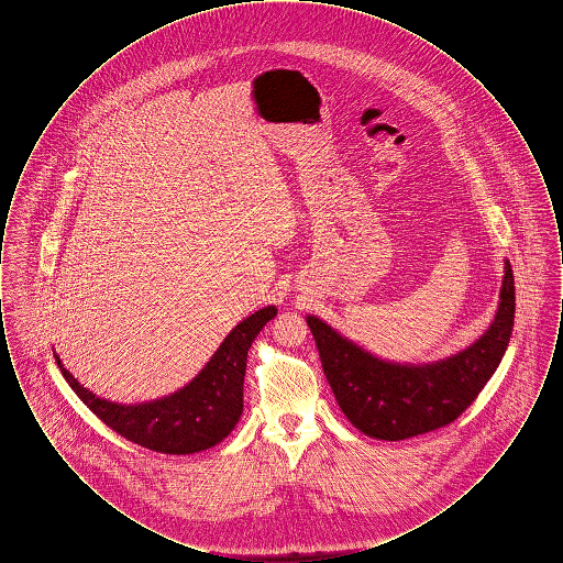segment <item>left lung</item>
Wrapping results in <instances>:
<instances>
[{"mask_svg": "<svg viewBox=\"0 0 563 563\" xmlns=\"http://www.w3.org/2000/svg\"><path fill=\"white\" fill-rule=\"evenodd\" d=\"M512 321L515 280L509 260H505L494 321L479 340L441 361L422 365L384 361L319 317H306L335 401L356 429L382 441L411 439L454 422L498 369Z\"/></svg>", "mask_w": 563, "mask_h": 563, "instance_id": "8db88e82", "label": "left lung"}]
</instances>
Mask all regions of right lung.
<instances>
[{
	"mask_svg": "<svg viewBox=\"0 0 563 563\" xmlns=\"http://www.w3.org/2000/svg\"><path fill=\"white\" fill-rule=\"evenodd\" d=\"M276 312V306H266L239 322L200 374L177 393L156 401L124 405L101 399L84 388L56 354L54 358L81 402L109 429L152 452L196 454L221 443L239 424L246 354Z\"/></svg>",
	"mask_w": 563,
	"mask_h": 563,
	"instance_id": "right-lung-1",
	"label": "right lung"
}]
</instances>
